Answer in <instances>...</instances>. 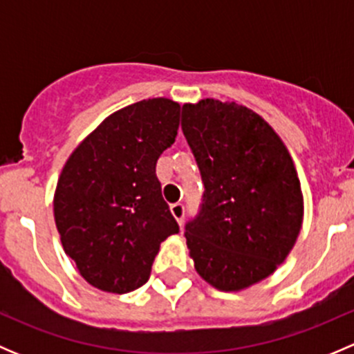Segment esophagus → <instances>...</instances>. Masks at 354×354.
Here are the masks:
<instances>
[{"label": "esophagus", "instance_id": "34e87169", "mask_svg": "<svg viewBox=\"0 0 354 354\" xmlns=\"http://www.w3.org/2000/svg\"><path fill=\"white\" fill-rule=\"evenodd\" d=\"M171 214L174 216V219L178 221L180 224H183V217H185V205L181 202L171 203Z\"/></svg>", "mask_w": 354, "mask_h": 354}]
</instances>
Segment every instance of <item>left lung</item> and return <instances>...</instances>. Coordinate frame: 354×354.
I'll list each match as a JSON object with an SVG mask.
<instances>
[{
    "mask_svg": "<svg viewBox=\"0 0 354 354\" xmlns=\"http://www.w3.org/2000/svg\"><path fill=\"white\" fill-rule=\"evenodd\" d=\"M185 138L205 192L185 226L195 269L221 291L274 272L296 243L303 195L286 145L263 118L236 102L183 106Z\"/></svg>",
    "mask_w": 354,
    "mask_h": 354,
    "instance_id": "8db88e82",
    "label": "left lung"
}]
</instances>
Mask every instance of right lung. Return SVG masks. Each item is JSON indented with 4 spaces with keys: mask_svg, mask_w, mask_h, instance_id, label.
I'll return each mask as SVG.
<instances>
[{
    "mask_svg": "<svg viewBox=\"0 0 354 354\" xmlns=\"http://www.w3.org/2000/svg\"><path fill=\"white\" fill-rule=\"evenodd\" d=\"M180 104L157 97L106 118L68 157L55 221L80 276L108 292H130L151 276L159 246L180 233L156 174L174 144Z\"/></svg>",
    "mask_w": 354,
    "mask_h": 354,
    "instance_id": "add662e5",
    "label": "right lung"
}]
</instances>
